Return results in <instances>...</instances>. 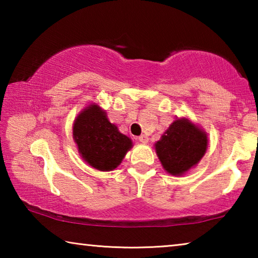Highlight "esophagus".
Returning <instances> with one entry per match:
<instances>
[{"instance_id":"1","label":"esophagus","mask_w":258,"mask_h":258,"mask_svg":"<svg viewBox=\"0 0 258 258\" xmlns=\"http://www.w3.org/2000/svg\"><path fill=\"white\" fill-rule=\"evenodd\" d=\"M139 141L141 143H148V141H149V138H148L147 135H141V137H139Z\"/></svg>"}]
</instances>
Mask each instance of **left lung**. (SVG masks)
<instances>
[{"label":"left lung","mask_w":258,"mask_h":258,"mask_svg":"<svg viewBox=\"0 0 258 258\" xmlns=\"http://www.w3.org/2000/svg\"><path fill=\"white\" fill-rule=\"evenodd\" d=\"M207 133L189 118H176L155 143V150L166 172L184 175L206 154Z\"/></svg>","instance_id":"1"}]
</instances>
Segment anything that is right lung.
<instances>
[{"label":"right lung","instance_id":"obj_1","mask_svg":"<svg viewBox=\"0 0 258 258\" xmlns=\"http://www.w3.org/2000/svg\"><path fill=\"white\" fill-rule=\"evenodd\" d=\"M73 139L83 160L101 172L117 168L133 147L132 140L109 121L106 110L95 102L82 109L74 120Z\"/></svg>","mask_w":258,"mask_h":258}]
</instances>
